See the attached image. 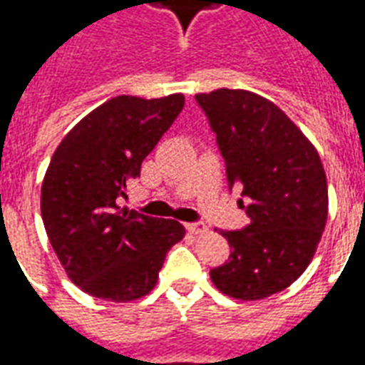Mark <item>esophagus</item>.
I'll return each instance as SVG.
<instances>
[{
  "mask_svg": "<svg viewBox=\"0 0 365 365\" xmlns=\"http://www.w3.org/2000/svg\"><path fill=\"white\" fill-rule=\"evenodd\" d=\"M185 229L190 230L191 235H205L207 232V225L205 222H187Z\"/></svg>",
  "mask_w": 365,
  "mask_h": 365,
  "instance_id": "obj_1",
  "label": "esophagus"
}]
</instances>
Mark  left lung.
Instances as JSON below:
<instances>
[{"instance_id":"left-lung-1","label":"left lung","mask_w":365,"mask_h":365,"mask_svg":"<svg viewBox=\"0 0 365 365\" xmlns=\"http://www.w3.org/2000/svg\"><path fill=\"white\" fill-rule=\"evenodd\" d=\"M195 99L250 217L242 230L221 232L230 256L211 269V279L229 297L266 299L305 272L321 242L329 217L321 156L277 105L254 91L221 88Z\"/></svg>"}]
</instances>
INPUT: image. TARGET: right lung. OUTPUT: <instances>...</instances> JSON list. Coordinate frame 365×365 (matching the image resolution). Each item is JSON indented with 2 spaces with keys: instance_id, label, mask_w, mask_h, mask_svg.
Returning a JSON list of instances; mask_svg holds the SVG:
<instances>
[{
  "instance_id": "add662e5",
  "label": "right lung",
  "mask_w": 365,
  "mask_h": 365,
  "mask_svg": "<svg viewBox=\"0 0 365 365\" xmlns=\"http://www.w3.org/2000/svg\"><path fill=\"white\" fill-rule=\"evenodd\" d=\"M183 103V93L111 97L52 154L41 187L44 229L68 277L91 297L128 303L148 295L168 250L185 237L182 222L117 205Z\"/></svg>"
}]
</instances>
